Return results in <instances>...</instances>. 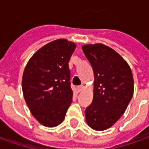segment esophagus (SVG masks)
<instances>
[{
  "instance_id": "1",
  "label": "esophagus",
  "mask_w": 149,
  "mask_h": 149,
  "mask_svg": "<svg viewBox=\"0 0 149 149\" xmlns=\"http://www.w3.org/2000/svg\"><path fill=\"white\" fill-rule=\"evenodd\" d=\"M83 89H84V86H83V85L77 87V93H81V91L83 90Z\"/></svg>"
}]
</instances>
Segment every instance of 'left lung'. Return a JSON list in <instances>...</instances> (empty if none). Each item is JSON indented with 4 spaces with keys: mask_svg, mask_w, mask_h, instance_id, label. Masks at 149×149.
<instances>
[{
    "mask_svg": "<svg viewBox=\"0 0 149 149\" xmlns=\"http://www.w3.org/2000/svg\"><path fill=\"white\" fill-rule=\"evenodd\" d=\"M94 72L93 99L85 109L88 125L97 131L112 127L125 113L133 96L131 68L114 49L103 44L84 45Z\"/></svg>",
    "mask_w": 149,
    "mask_h": 149,
    "instance_id": "left-lung-1",
    "label": "left lung"
}]
</instances>
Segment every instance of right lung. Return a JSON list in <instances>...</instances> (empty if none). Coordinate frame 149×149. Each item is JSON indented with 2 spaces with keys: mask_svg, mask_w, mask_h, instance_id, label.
<instances>
[{
  "mask_svg": "<svg viewBox=\"0 0 149 149\" xmlns=\"http://www.w3.org/2000/svg\"><path fill=\"white\" fill-rule=\"evenodd\" d=\"M76 44L58 39L41 47L29 59L22 77L23 95L31 113L46 127L65 119L72 100L68 62Z\"/></svg>",
  "mask_w": 149,
  "mask_h": 149,
  "instance_id": "add662e5",
  "label": "right lung"
}]
</instances>
